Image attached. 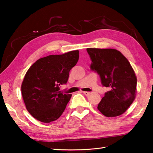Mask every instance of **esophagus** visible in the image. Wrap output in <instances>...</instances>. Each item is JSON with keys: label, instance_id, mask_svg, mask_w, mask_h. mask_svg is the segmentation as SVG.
I'll use <instances>...</instances> for the list:
<instances>
[{"label": "esophagus", "instance_id": "34e87169", "mask_svg": "<svg viewBox=\"0 0 153 153\" xmlns=\"http://www.w3.org/2000/svg\"><path fill=\"white\" fill-rule=\"evenodd\" d=\"M83 93H84V95H86V96H88V95H89V94H90V92H86V91L83 92Z\"/></svg>", "mask_w": 153, "mask_h": 153}]
</instances>
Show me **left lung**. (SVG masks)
Instances as JSON below:
<instances>
[{"mask_svg":"<svg viewBox=\"0 0 153 153\" xmlns=\"http://www.w3.org/2000/svg\"><path fill=\"white\" fill-rule=\"evenodd\" d=\"M92 60V70L100 75L103 86L109 88L98 103V109L107 117L122 115L136 94L137 77L132 67L116 49H86Z\"/></svg>","mask_w":153,"mask_h":153,"instance_id":"left-lung-1","label":"left lung"}]
</instances>
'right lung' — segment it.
Here are the masks:
<instances>
[{
    "label": "right lung",
    "instance_id": "1",
    "mask_svg": "<svg viewBox=\"0 0 153 153\" xmlns=\"http://www.w3.org/2000/svg\"><path fill=\"white\" fill-rule=\"evenodd\" d=\"M79 59V51L53 55L36 61L25 75L22 95L28 112L36 120L50 123L61 117L71 97L60 91L72 67Z\"/></svg>",
    "mask_w": 153,
    "mask_h": 153
}]
</instances>
